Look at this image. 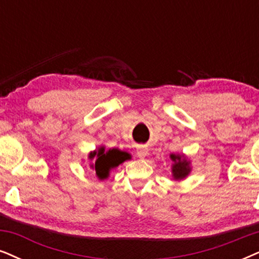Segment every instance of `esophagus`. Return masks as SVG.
I'll return each instance as SVG.
<instances>
[{
	"instance_id": "esophagus-1",
	"label": "esophagus",
	"mask_w": 259,
	"mask_h": 259,
	"mask_svg": "<svg viewBox=\"0 0 259 259\" xmlns=\"http://www.w3.org/2000/svg\"><path fill=\"white\" fill-rule=\"evenodd\" d=\"M147 154H148V148H146V147H140L136 150V155L139 158H145V156H147Z\"/></svg>"
}]
</instances>
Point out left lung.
<instances>
[{"label":"left lung","mask_w":259,"mask_h":259,"mask_svg":"<svg viewBox=\"0 0 259 259\" xmlns=\"http://www.w3.org/2000/svg\"><path fill=\"white\" fill-rule=\"evenodd\" d=\"M172 159V177L176 181H182V179L186 178L189 173L191 172V166H190V161L185 155H176V154H171Z\"/></svg>","instance_id":"1"}]
</instances>
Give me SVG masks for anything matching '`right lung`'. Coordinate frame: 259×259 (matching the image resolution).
I'll list each match as a JSON object with an SVG mask.
<instances>
[{
	"mask_svg": "<svg viewBox=\"0 0 259 259\" xmlns=\"http://www.w3.org/2000/svg\"><path fill=\"white\" fill-rule=\"evenodd\" d=\"M90 160H96L91 167L96 169V175L100 181H104L110 176V171L120 163L130 159V155L127 153H124L119 149H109L106 152L105 147H100L94 152H91L88 155Z\"/></svg>",
	"mask_w": 259,
	"mask_h": 259,
	"instance_id": "add662e5",
	"label": "right lung"
}]
</instances>
